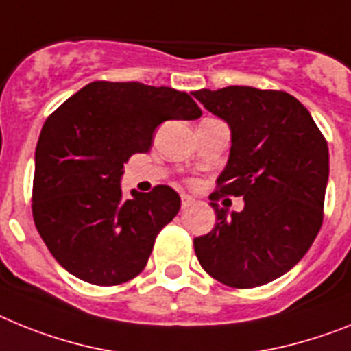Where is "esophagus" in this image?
Here are the masks:
<instances>
[{
	"mask_svg": "<svg viewBox=\"0 0 351 351\" xmlns=\"http://www.w3.org/2000/svg\"><path fill=\"white\" fill-rule=\"evenodd\" d=\"M193 203H194V199L191 198V196H187V194H182V208H189Z\"/></svg>",
	"mask_w": 351,
	"mask_h": 351,
	"instance_id": "esophagus-1",
	"label": "esophagus"
}]
</instances>
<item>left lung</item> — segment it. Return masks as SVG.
<instances>
[{
  "instance_id": "8db88e82",
  "label": "left lung",
  "mask_w": 351,
  "mask_h": 351,
  "mask_svg": "<svg viewBox=\"0 0 351 351\" xmlns=\"http://www.w3.org/2000/svg\"><path fill=\"white\" fill-rule=\"evenodd\" d=\"M193 96L232 130L230 158L210 205L217 223L194 239L199 264L234 289L282 276L308 252L323 223L328 146L308 110L284 90L230 85ZM241 195L228 214L217 202Z\"/></svg>"
}]
</instances>
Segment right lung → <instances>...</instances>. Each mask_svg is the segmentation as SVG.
Wrapping results in <instances>:
<instances>
[{"mask_svg":"<svg viewBox=\"0 0 351 351\" xmlns=\"http://www.w3.org/2000/svg\"><path fill=\"white\" fill-rule=\"evenodd\" d=\"M187 93L141 82H93L46 119L35 148L32 214L55 261L94 285H119L146 267L158 232L180 210L167 185L121 191L134 153L164 121L198 119Z\"/></svg>","mask_w":351,"mask_h":351,"instance_id":"add662e5","label":"right lung"}]
</instances>
